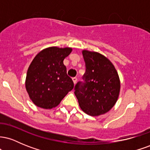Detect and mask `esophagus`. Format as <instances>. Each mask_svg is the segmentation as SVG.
<instances>
[{"instance_id":"34e87169","label":"esophagus","mask_w":150,"mask_h":150,"mask_svg":"<svg viewBox=\"0 0 150 150\" xmlns=\"http://www.w3.org/2000/svg\"><path fill=\"white\" fill-rule=\"evenodd\" d=\"M77 80V77H73V82H74V84H75V85L76 84Z\"/></svg>"}]
</instances>
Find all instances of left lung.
Returning a JSON list of instances; mask_svg holds the SVG:
<instances>
[{"label": "left lung", "mask_w": 150, "mask_h": 150, "mask_svg": "<svg viewBox=\"0 0 150 150\" xmlns=\"http://www.w3.org/2000/svg\"><path fill=\"white\" fill-rule=\"evenodd\" d=\"M85 62V82H79L75 94L81 109L92 116L107 113L119 96L120 82L118 72L109 59L101 53L83 50Z\"/></svg>", "instance_id": "8db88e82"}]
</instances>
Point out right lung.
I'll return each mask as SVG.
<instances>
[{"label": "right lung", "mask_w": 150, "mask_h": 150, "mask_svg": "<svg viewBox=\"0 0 150 150\" xmlns=\"http://www.w3.org/2000/svg\"><path fill=\"white\" fill-rule=\"evenodd\" d=\"M73 51L70 47L51 46L41 51L27 72L25 87L36 106L45 109L56 107L74 87L67 75L63 60Z\"/></svg>", "instance_id": "obj_1"}]
</instances>
